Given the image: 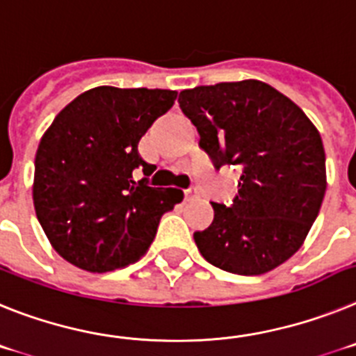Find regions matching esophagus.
<instances>
[{
	"mask_svg": "<svg viewBox=\"0 0 356 356\" xmlns=\"http://www.w3.org/2000/svg\"><path fill=\"white\" fill-rule=\"evenodd\" d=\"M199 195V191H197V188H188L186 191H184V197L186 199H193V197Z\"/></svg>",
	"mask_w": 356,
	"mask_h": 356,
	"instance_id": "obj_1",
	"label": "esophagus"
}]
</instances>
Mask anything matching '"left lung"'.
Segmentation results:
<instances>
[{"label":"left lung","mask_w":356,"mask_h":356,"mask_svg":"<svg viewBox=\"0 0 356 356\" xmlns=\"http://www.w3.org/2000/svg\"><path fill=\"white\" fill-rule=\"evenodd\" d=\"M179 105L216 168H242L233 206L213 202L208 229L193 233L200 254L222 270L259 276L305 243L326 191L317 127L261 80L184 89Z\"/></svg>","instance_id":"left-lung-1"}]
</instances>
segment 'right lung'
<instances>
[{
  "mask_svg": "<svg viewBox=\"0 0 356 356\" xmlns=\"http://www.w3.org/2000/svg\"><path fill=\"white\" fill-rule=\"evenodd\" d=\"M177 91L98 86L55 116L35 154L32 197L49 243L71 265L109 272L147 254L161 216L182 200L179 188L136 182L150 166L138 143Z\"/></svg>",
  "mask_w": 356,
  "mask_h": 356,
  "instance_id": "obj_1",
  "label": "right lung"
}]
</instances>
